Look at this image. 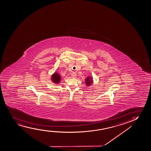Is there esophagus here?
<instances>
[{"label": "esophagus", "mask_w": 151, "mask_h": 151, "mask_svg": "<svg viewBox=\"0 0 151 151\" xmlns=\"http://www.w3.org/2000/svg\"><path fill=\"white\" fill-rule=\"evenodd\" d=\"M72 77H73V78H76V73H73L72 74Z\"/></svg>", "instance_id": "34e87169"}]
</instances>
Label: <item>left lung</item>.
Segmentation results:
<instances>
[{
	"label": "left lung",
	"mask_w": 151,
	"mask_h": 151,
	"mask_svg": "<svg viewBox=\"0 0 151 151\" xmlns=\"http://www.w3.org/2000/svg\"><path fill=\"white\" fill-rule=\"evenodd\" d=\"M90 78L89 77V78H87L86 80V83H87V85L88 86H89V85H90L91 84V83H92V81H90Z\"/></svg>",
	"instance_id": "8db88e82"
}]
</instances>
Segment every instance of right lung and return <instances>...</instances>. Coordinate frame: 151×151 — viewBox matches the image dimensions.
<instances>
[{"label":"right lung","instance_id":"right-lung-1","mask_svg":"<svg viewBox=\"0 0 151 151\" xmlns=\"http://www.w3.org/2000/svg\"><path fill=\"white\" fill-rule=\"evenodd\" d=\"M52 80L54 81V83H59L61 80V77L58 73H55L52 77Z\"/></svg>","mask_w":151,"mask_h":151}]
</instances>
